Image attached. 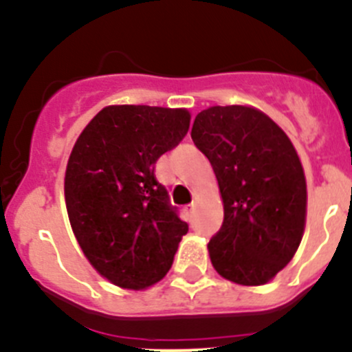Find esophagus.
Listing matches in <instances>:
<instances>
[{
	"mask_svg": "<svg viewBox=\"0 0 352 352\" xmlns=\"http://www.w3.org/2000/svg\"><path fill=\"white\" fill-rule=\"evenodd\" d=\"M184 213H186L187 218H192V214H194V204H187V206H184Z\"/></svg>",
	"mask_w": 352,
	"mask_h": 352,
	"instance_id": "esophagus-1",
	"label": "esophagus"
}]
</instances>
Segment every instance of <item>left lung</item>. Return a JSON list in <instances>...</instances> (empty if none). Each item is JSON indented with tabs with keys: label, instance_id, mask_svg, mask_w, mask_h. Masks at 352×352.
Segmentation results:
<instances>
[{
	"label": "left lung",
	"instance_id": "1",
	"mask_svg": "<svg viewBox=\"0 0 352 352\" xmlns=\"http://www.w3.org/2000/svg\"><path fill=\"white\" fill-rule=\"evenodd\" d=\"M210 160L223 223L210 239L213 268L241 285H263L292 259L306 220V179L285 132L249 107H211L190 131Z\"/></svg>",
	"mask_w": 352,
	"mask_h": 352
}]
</instances>
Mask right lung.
I'll return each mask as SVG.
<instances>
[{
	"label": "right lung",
	"instance_id": "right-lung-1",
	"mask_svg": "<svg viewBox=\"0 0 352 352\" xmlns=\"http://www.w3.org/2000/svg\"><path fill=\"white\" fill-rule=\"evenodd\" d=\"M187 110L107 107L82 131L65 173L72 230L111 284L144 289L166 275L189 225L156 180L155 163L189 131Z\"/></svg>",
	"mask_w": 352,
	"mask_h": 352
}]
</instances>
